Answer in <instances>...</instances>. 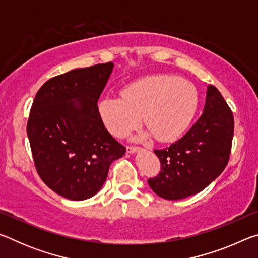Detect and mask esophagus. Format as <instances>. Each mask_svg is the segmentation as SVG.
Instances as JSON below:
<instances>
[{"instance_id": "esophagus-1", "label": "esophagus", "mask_w": 258, "mask_h": 258, "mask_svg": "<svg viewBox=\"0 0 258 258\" xmlns=\"http://www.w3.org/2000/svg\"><path fill=\"white\" fill-rule=\"evenodd\" d=\"M138 151H140V148H138V147H127V148H126V152H127V154H135V152H138Z\"/></svg>"}]
</instances>
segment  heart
Returning a JSON list of instances; mask_svg holds the SVG:
<instances>
[{
	"label": "heart",
	"instance_id": "obj_1",
	"mask_svg": "<svg viewBox=\"0 0 258 258\" xmlns=\"http://www.w3.org/2000/svg\"><path fill=\"white\" fill-rule=\"evenodd\" d=\"M198 107L195 85L173 75H150L126 85L120 98L100 100L98 110L106 128L124 138L141 123L148 127L141 138L155 135L169 142L184 132Z\"/></svg>",
	"mask_w": 258,
	"mask_h": 258
}]
</instances>
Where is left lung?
Segmentation results:
<instances>
[{"label":"left lung","mask_w":258,"mask_h":258,"mask_svg":"<svg viewBox=\"0 0 258 258\" xmlns=\"http://www.w3.org/2000/svg\"><path fill=\"white\" fill-rule=\"evenodd\" d=\"M233 127L232 111L220 91L207 86L199 119L178 141L155 150L161 171L148 180L151 190L167 200H180L203 191L228 165Z\"/></svg>","instance_id":"8db88e82"}]
</instances>
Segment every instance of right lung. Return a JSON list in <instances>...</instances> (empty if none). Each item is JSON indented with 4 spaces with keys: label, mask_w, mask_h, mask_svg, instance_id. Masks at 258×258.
<instances>
[{
    "label": "right lung",
    "mask_w": 258,
    "mask_h": 258,
    "mask_svg": "<svg viewBox=\"0 0 258 258\" xmlns=\"http://www.w3.org/2000/svg\"><path fill=\"white\" fill-rule=\"evenodd\" d=\"M112 62L77 68L45 82L35 95L27 135L43 182L62 197L85 200L106 182L123 147L102 123L98 100Z\"/></svg>",
    "instance_id": "add662e5"
}]
</instances>
